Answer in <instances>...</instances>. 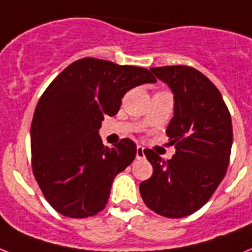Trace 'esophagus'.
<instances>
[{
  "instance_id": "obj_1",
  "label": "esophagus",
  "mask_w": 252,
  "mask_h": 252,
  "mask_svg": "<svg viewBox=\"0 0 252 252\" xmlns=\"http://www.w3.org/2000/svg\"><path fill=\"white\" fill-rule=\"evenodd\" d=\"M136 158L137 159H144L145 158V149L142 146H137Z\"/></svg>"
}]
</instances>
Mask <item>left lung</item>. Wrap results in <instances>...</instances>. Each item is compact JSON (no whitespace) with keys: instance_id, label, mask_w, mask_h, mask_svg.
<instances>
[{"instance_id":"left-lung-1","label":"left lung","mask_w":252,"mask_h":252,"mask_svg":"<svg viewBox=\"0 0 252 252\" xmlns=\"http://www.w3.org/2000/svg\"><path fill=\"white\" fill-rule=\"evenodd\" d=\"M150 71L173 94V118L167 128L176 153L163 160L145 150L154 172L140 185L147 207L164 218H185L207 203L224 179L230 158L233 128L221 93L202 72L188 66Z\"/></svg>"}]
</instances>
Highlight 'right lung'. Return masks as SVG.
Returning <instances> with one entry per match:
<instances>
[{
    "label": "right lung",
    "instance_id": "add662e5",
    "mask_svg": "<svg viewBox=\"0 0 252 252\" xmlns=\"http://www.w3.org/2000/svg\"><path fill=\"white\" fill-rule=\"evenodd\" d=\"M149 83L157 79L146 68L83 58L44 92L31 126L32 169L59 214L83 219L105 208L112 181L134 160L137 146L128 138L105 146L102 120L118 114L126 92Z\"/></svg>",
    "mask_w": 252,
    "mask_h": 252
}]
</instances>
